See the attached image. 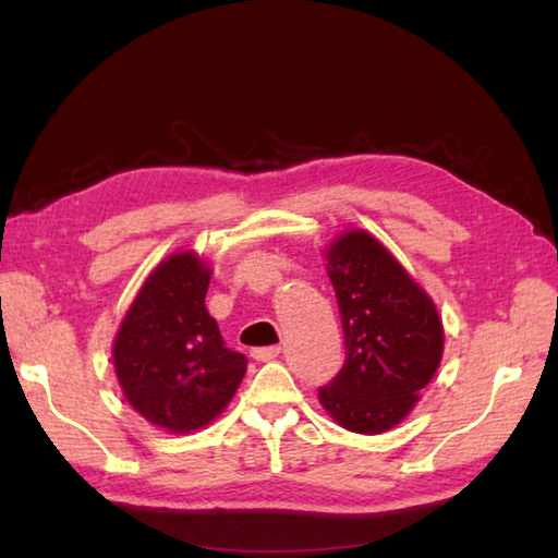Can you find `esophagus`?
I'll list each match as a JSON object with an SVG mask.
<instances>
[{
  "label": "esophagus",
  "instance_id": "esophagus-1",
  "mask_svg": "<svg viewBox=\"0 0 558 558\" xmlns=\"http://www.w3.org/2000/svg\"><path fill=\"white\" fill-rule=\"evenodd\" d=\"M280 354V348H254L252 350V357L256 360V362H270V360H276Z\"/></svg>",
  "mask_w": 558,
  "mask_h": 558
}]
</instances>
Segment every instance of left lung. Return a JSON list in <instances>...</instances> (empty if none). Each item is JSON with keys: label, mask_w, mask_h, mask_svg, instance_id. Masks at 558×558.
<instances>
[{"label": "left lung", "mask_w": 558, "mask_h": 558, "mask_svg": "<svg viewBox=\"0 0 558 558\" xmlns=\"http://www.w3.org/2000/svg\"><path fill=\"white\" fill-rule=\"evenodd\" d=\"M345 364L318 400L340 426L381 434L405 420L438 369L444 328L434 302L369 232L340 234L326 252Z\"/></svg>", "instance_id": "obj_1"}]
</instances>
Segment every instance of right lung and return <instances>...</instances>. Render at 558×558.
Wrapping results in <instances>:
<instances>
[{
	"mask_svg": "<svg viewBox=\"0 0 558 558\" xmlns=\"http://www.w3.org/2000/svg\"><path fill=\"white\" fill-rule=\"evenodd\" d=\"M210 268L172 254L146 278L114 338V369L141 417L172 434L213 422L240 388L246 357L206 312Z\"/></svg>",
	"mask_w": 558,
	"mask_h": 558,
	"instance_id": "add662e5",
	"label": "right lung"
}]
</instances>
